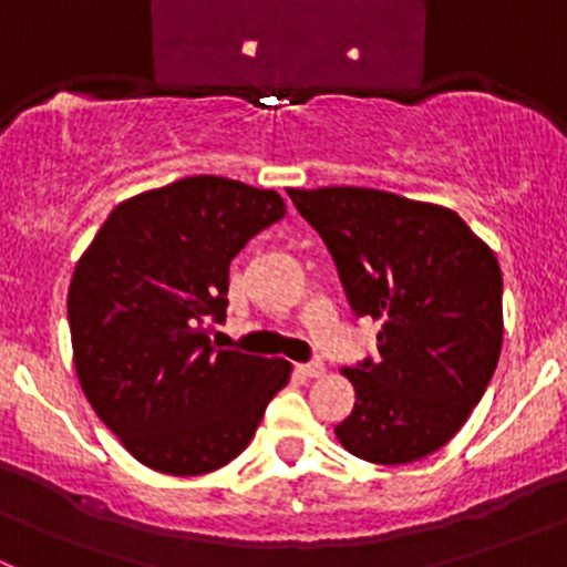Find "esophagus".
I'll return each mask as SVG.
<instances>
[{
    "mask_svg": "<svg viewBox=\"0 0 567 567\" xmlns=\"http://www.w3.org/2000/svg\"><path fill=\"white\" fill-rule=\"evenodd\" d=\"M299 370L305 375H310V379H323L326 375V364L323 362H307V364H299Z\"/></svg>",
    "mask_w": 567,
    "mask_h": 567,
    "instance_id": "34e87169",
    "label": "esophagus"
}]
</instances>
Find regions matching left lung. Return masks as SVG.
<instances>
[{
	"instance_id": "left-lung-1",
	"label": "left lung",
	"mask_w": 567,
	"mask_h": 567,
	"mask_svg": "<svg viewBox=\"0 0 567 567\" xmlns=\"http://www.w3.org/2000/svg\"><path fill=\"white\" fill-rule=\"evenodd\" d=\"M329 247L357 316L381 320L379 362L342 375L357 390L334 427L370 463L420 461L483 398L502 351V271L455 210L359 186L288 188Z\"/></svg>"
}]
</instances>
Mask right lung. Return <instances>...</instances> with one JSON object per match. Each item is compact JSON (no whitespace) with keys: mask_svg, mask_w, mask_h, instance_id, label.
Returning a JSON list of instances; mask_svg holds the SVG:
<instances>
[{"mask_svg":"<svg viewBox=\"0 0 567 567\" xmlns=\"http://www.w3.org/2000/svg\"><path fill=\"white\" fill-rule=\"evenodd\" d=\"M285 199L219 175L142 192L109 214L68 290L73 364L101 422L156 472L192 477L247 450L290 362L225 351L230 260Z\"/></svg>","mask_w":567,"mask_h":567,"instance_id":"1","label":"right lung"}]
</instances>
